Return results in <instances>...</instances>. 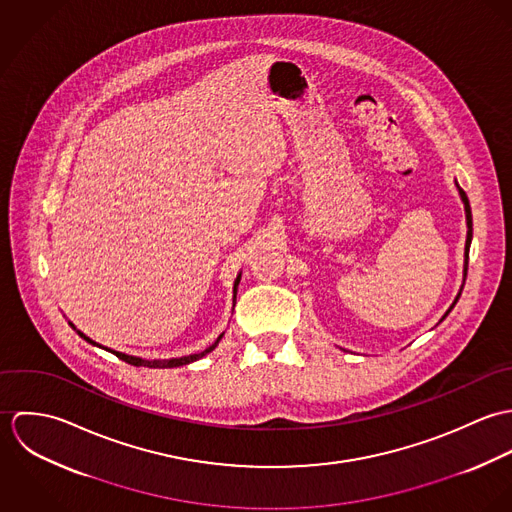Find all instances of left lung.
<instances>
[{
    "label": "left lung",
    "mask_w": 512,
    "mask_h": 512,
    "mask_svg": "<svg viewBox=\"0 0 512 512\" xmlns=\"http://www.w3.org/2000/svg\"><path fill=\"white\" fill-rule=\"evenodd\" d=\"M455 185H457V181H455ZM457 191H459V197H461V201H463V207H465V220H467V240H465V262H463V284H465V278H467V264H469V246H471V238H473V219H471V207H469V199H467V195H465V191L457 185ZM463 284H461V288H459V293H457V297L453 299V303H451V307L443 313V317L439 319V321H443L447 315H449V311L455 307V303H457V299H459V295L463 292Z\"/></svg>",
    "instance_id": "left-lung-1"
}]
</instances>
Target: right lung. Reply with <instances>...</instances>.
<instances>
[{
	"label": "right lung",
	"mask_w": 512,
	"mask_h": 512,
	"mask_svg": "<svg viewBox=\"0 0 512 512\" xmlns=\"http://www.w3.org/2000/svg\"><path fill=\"white\" fill-rule=\"evenodd\" d=\"M240 278H242V272H238V276H236V280H234V286H232V309H234V303H236V292H238V284H240ZM69 325L73 327L74 331L86 341V343H90V345H94V347H100V349H106V347H102V345H98L96 341H92L90 337H86L82 331H78L76 327H74L73 323L69 321ZM224 337V333H220L219 337H217V341L213 343V345H209L205 351H201V353H195V355H187V357H177V359H163V361H147V359H142V357H134V355H126V353H120V351H112V349H106V351H110L112 355H116L118 359H122V361H126L128 365L134 366H147V368H173V366H183V365H191V363H195V361H199V359H203V357H207L211 351H215V347L219 345L220 339Z\"/></svg>",
	"instance_id": "right-lung-1"
}]
</instances>
